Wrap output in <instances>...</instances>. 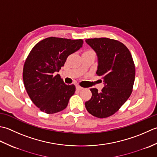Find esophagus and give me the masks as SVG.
<instances>
[{
  "label": "esophagus",
  "mask_w": 157,
  "mask_h": 157,
  "mask_svg": "<svg viewBox=\"0 0 157 157\" xmlns=\"http://www.w3.org/2000/svg\"><path fill=\"white\" fill-rule=\"evenodd\" d=\"M76 89H77V90H78V91H80V90H82V89H83L82 87H81V86H79V85H77V86H76Z\"/></svg>",
  "instance_id": "obj_1"
}]
</instances>
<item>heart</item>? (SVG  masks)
I'll return each instance as SVG.
<instances>
[{
    "mask_svg": "<svg viewBox=\"0 0 157 157\" xmlns=\"http://www.w3.org/2000/svg\"><path fill=\"white\" fill-rule=\"evenodd\" d=\"M85 52H87V53H93V54H95V52H94V51H93V50H91V49H89V50H87V51H86Z\"/></svg>",
    "mask_w": 157,
    "mask_h": 157,
    "instance_id": "heart-1",
    "label": "heart"
}]
</instances>
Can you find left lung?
I'll return each instance as SVG.
<instances>
[{
    "mask_svg": "<svg viewBox=\"0 0 157 157\" xmlns=\"http://www.w3.org/2000/svg\"><path fill=\"white\" fill-rule=\"evenodd\" d=\"M97 53L98 76L104 80V87L99 92L92 88L86 109L93 116L107 118L120 109L133 91L136 68L128 48L119 40L108 38L86 39Z\"/></svg>",
    "mask_w": 157,
    "mask_h": 157,
    "instance_id": "left-lung-1",
    "label": "left lung"
}]
</instances>
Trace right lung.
I'll return each instance as SVG.
<instances>
[{"instance_id":"1","label":"right lung","mask_w":157,"mask_h":157,"mask_svg":"<svg viewBox=\"0 0 157 157\" xmlns=\"http://www.w3.org/2000/svg\"><path fill=\"white\" fill-rule=\"evenodd\" d=\"M82 44V39L49 37L35 44L28 54L23 68L24 87L32 101L43 113H58L68 105L75 85H66L56 74Z\"/></svg>"}]
</instances>
